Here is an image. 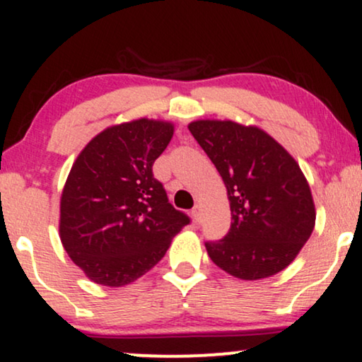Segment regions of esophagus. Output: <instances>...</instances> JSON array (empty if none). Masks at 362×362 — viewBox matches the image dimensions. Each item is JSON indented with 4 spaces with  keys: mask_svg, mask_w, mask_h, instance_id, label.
I'll return each instance as SVG.
<instances>
[{
    "mask_svg": "<svg viewBox=\"0 0 362 362\" xmlns=\"http://www.w3.org/2000/svg\"><path fill=\"white\" fill-rule=\"evenodd\" d=\"M191 214H192V217H194L196 222H199V221H201V206L196 204L194 207H192Z\"/></svg>",
    "mask_w": 362,
    "mask_h": 362,
    "instance_id": "obj_1",
    "label": "esophagus"
}]
</instances>
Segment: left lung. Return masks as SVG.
<instances>
[{"label": "left lung", "mask_w": 362, "mask_h": 362, "mask_svg": "<svg viewBox=\"0 0 362 362\" xmlns=\"http://www.w3.org/2000/svg\"><path fill=\"white\" fill-rule=\"evenodd\" d=\"M187 128L222 176L230 204L227 235L206 242L211 260L240 280L269 279L286 269L316 221L298 163L255 125L206 118Z\"/></svg>", "instance_id": "1"}]
</instances>
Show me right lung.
Segmentation results:
<instances>
[{
	"instance_id": "1",
	"label": "right lung",
	"mask_w": 362,
	"mask_h": 362,
	"mask_svg": "<svg viewBox=\"0 0 362 362\" xmlns=\"http://www.w3.org/2000/svg\"><path fill=\"white\" fill-rule=\"evenodd\" d=\"M173 133L175 123L153 118L112 125L74 161L61 196L59 237L93 284L117 288L138 280L189 224L153 177V163Z\"/></svg>"
}]
</instances>
